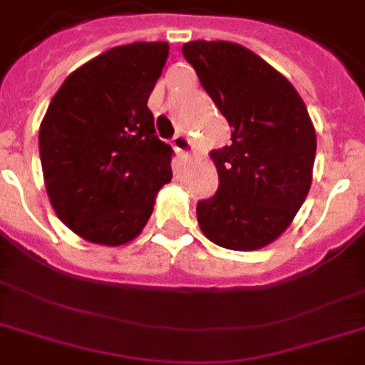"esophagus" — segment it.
Returning <instances> with one entry per match:
<instances>
[{
	"instance_id": "esophagus-1",
	"label": "esophagus",
	"mask_w": 365,
	"mask_h": 365,
	"mask_svg": "<svg viewBox=\"0 0 365 365\" xmlns=\"http://www.w3.org/2000/svg\"><path fill=\"white\" fill-rule=\"evenodd\" d=\"M172 148L176 149V153L182 157V159H187L191 151H193V143L189 138H185L183 134H176L172 138Z\"/></svg>"
}]
</instances>
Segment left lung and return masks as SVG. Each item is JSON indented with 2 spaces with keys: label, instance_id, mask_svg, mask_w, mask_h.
<instances>
[{
  "label": "left lung",
  "instance_id": "left-lung-1",
  "mask_svg": "<svg viewBox=\"0 0 365 365\" xmlns=\"http://www.w3.org/2000/svg\"><path fill=\"white\" fill-rule=\"evenodd\" d=\"M182 53L233 128L231 143L210 153L220 185L197 205L200 231L222 248H263L288 229L311 189L317 132L305 102L242 45L189 41Z\"/></svg>",
  "mask_w": 365,
  "mask_h": 365
}]
</instances>
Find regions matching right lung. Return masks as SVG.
I'll return each instance as SVG.
<instances>
[{
    "instance_id": "1",
    "label": "right lung",
    "mask_w": 365,
    "mask_h": 365,
    "mask_svg": "<svg viewBox=\"0 0 365 365\" xmlns=\"http://www.w3.org/2000/svg\"><path fill=\"white\" fill-rule=\"evenodd\" d=\"M168 43L113 47L68 76L39 126L43 178L56 216L88 242L121 246L142 233L172 180V148L148 100Z\"/></svg>"
}]
</instances>
